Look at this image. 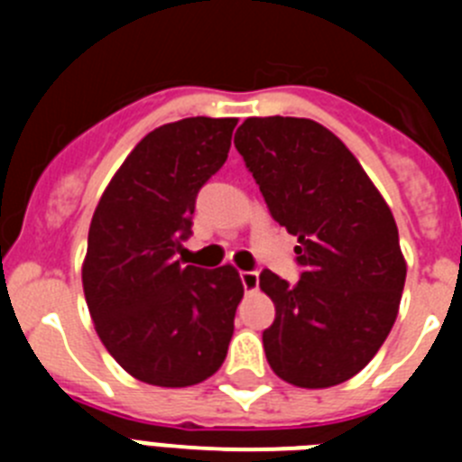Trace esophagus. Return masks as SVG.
<instances>
[{
    "mask_svg": "<svg viewBox=\"0 0 462 462\" xmlns=\"http://www.w3.org/2000/svg\"><path fill=\"white\" fill-rule=\"evenodd\" d=\"M240 282H243L245 291H256L259 289V273L256 271H240Z\"/></svg>",
    "mask_w": 462,
    "mask_h": 462,
    "instance_id": "34e87169",
    "label": "esophagus"
}]
</instances>
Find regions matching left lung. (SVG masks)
<instances>
[{
    "instance_id": "obj_1",
    "label": "left lung",
    "mask_w": 462,
    "mask_h": 462,
    "mask_svg": "<svg viewBox=\"0 0 462 462\" xmlns=\"http://www.w3.org/2000/svg\"><path fill=\"white\" fill-rule=\"evenodd\" d=\"M236 150L273 219L296 236L300 280L259 275L275 303L263 330L273 373L300 389H326L361 373L398 317L407 263L398 226L358 159L319 122L247 117Z\"/></svg>"
}]
</instances>
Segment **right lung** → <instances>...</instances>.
Wrapping results in <instances>:
<instances>
[{
    "instance_id": "right-lung-1",
    "label": "right lung",
    "mask_w": 462,
    "mask_h": 462,
    "mask_svg": "<svg viewBox=\"0 0 462 462\" xmlns=\"http://www.w3.org/2000/svg\"><path fill=\"white\" fill-rule=\"evenodd\" d=\"M236 117L159 126L117 169L94 210L83 289L94 328L132 377L194 386L219 370L243 282L234 266H182L199 189L228 157Z\"/></svg>"
}]
</instances>
